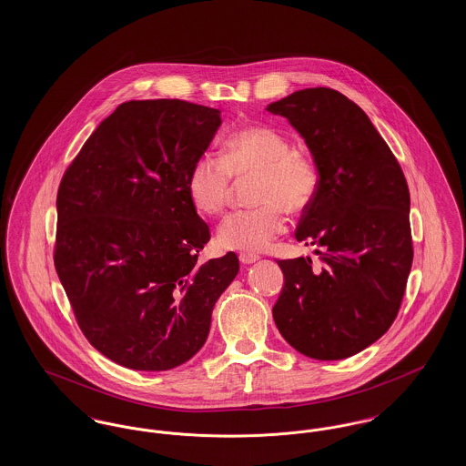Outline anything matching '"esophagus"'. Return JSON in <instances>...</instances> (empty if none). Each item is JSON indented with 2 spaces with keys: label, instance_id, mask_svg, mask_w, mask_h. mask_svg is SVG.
Here are the masks:
<instances>
[{
  "label": "esophagus",
  "instance_id": "1",
  "mask_svg": "<svg viewBox=\"0 0 466 466\" xmlns=\"http://www.w3.org/2000/svg\"><path fill=\"white\" fill-rule=\"evenodd\" d=\"M258 260V255H253V253H241L239 255V262L243 264V266H249V264H253V262H257Z\"/></svg>",
  "mask_w": 466,
  "mask_h": 466
}]
</instances>
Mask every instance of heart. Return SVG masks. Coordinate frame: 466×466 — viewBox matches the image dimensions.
I'll list each match as a JSON object with an SVG mask.
<instances>
[{
  "mask_svg": "<svg viewBox=\"0 0 466 466\" xmlns=\"http://www.w3.org/2000/svg\"><path fill=\"white\" fill-rule=\"evenodd\" d=\"M253 175L251 202L257 206L228 215L218 227L217 243L223 249L258 253L287 230V208L300 213L318 192V169L304 154L291 152L281 131L249 126L230 134L223 143L222 158L200 156L187 177V194L200 215L222 213L232 192V177Z\"/></svg>",
  "mask_w": 466,
  "mask_h": 466,
  "instance_id": "b5f03b06",
  "label": "heart"
}]
</instances>
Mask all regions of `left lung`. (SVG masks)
<instances>
[{
    "label": "left lung",
    "mask_w": 466,
    "mask_h": 466,
    "mask_svg": "<svg viewBox=\"0 0 466 466\" xmlns=\"http://www.w3.org/2000/svg\"><path fill=\"white\" fill-rule=\"evenodd\" d=\"M302 136L318 192L297 227L309 257L279 260L285 285L272 316L291 348L342 360L374 344L395 321L412 266L410 196L399 162L351 99L327 87L270 103Z\"/></svg>",
    "instance_id": "8db88e82"
}]
</instances>
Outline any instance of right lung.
I'll use <instances>...</instances> for the list:
<instances>
[{
	"instance_id": "add662e5",
	"label": "right lung",
	"mask_w": 466,
	"mask_h": 466,
	"mask_svg": "<svg viewBox=\"0 0 466 466\" xmlns=\"http://www.w3.org/2000/svg\"><path fill=\"white\" fill-rule=\"evenodd\" d=\"M220 126V110L179 99L122 103L59 185L57 276L87 340L122 367L188 361L239 272L232 251L198 262L211 236L187 194Z\"/></svg>"
}]
</instances>
